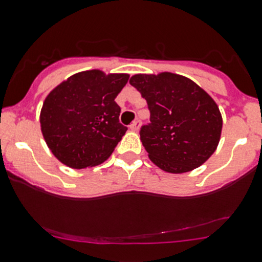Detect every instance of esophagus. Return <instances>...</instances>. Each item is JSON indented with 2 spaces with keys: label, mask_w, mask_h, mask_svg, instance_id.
Masks as SVG:
<instances>
[{
  "label": "esophagus",
  "mask_w": 262,
  "mask_h": 262,
  "mask_svg": "<svg viewBox=\"0 0 262 262\" xmlns=\"http://www.w3.org/2000/svg\"><path fill=\"white\" fill-rule=\"evenodd\" d=\"M139 126H141V123H139L138 120H136V121H133V123L130 124L129 129H130V130H133V132H138L139 130Z\"/></svg>",
  "instance_id": "1"
}]
</instances>
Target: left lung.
Masks as SVG:
<instances>
[{"label":"left lung","mask_w":262,"mask_h":262,"mask_svg":"<svg viewBox=\"0 0 262 262\" xmlns=\"http://www.w3.org/2000/svg\"><path fill=\"white\" fill-rule=\"evenodd\" d=\"M146 98L151 123L141 141L157 167L183 174L201 166L219 144L223 118L211 96L174 73L136 74L129 80Z\"/></svg>","instance_id":"obj_1"}]
</instances>
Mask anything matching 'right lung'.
I'll list each match as a JSON object with an SVG mask.
<instances>
[{"label": "right lung", "mask_w": 262, "mask_h": 262, "mask_svg": "<svg viewBox=\"0 0 262 262\" xmlns=\"http://www.w3.org/2000/svg\"><path fill=\"white\" fill-rule=\"evenodd\" d=\"M129 74L98 69L72 75L47 95L39 115L40 130L53 156L72 169L102 164L123 138L116 96Z\"/></svg>", "instance_id": "add662e5"}]
</instances>
